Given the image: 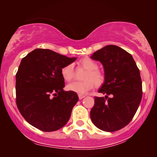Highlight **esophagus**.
I'll return each mask as SVG.
<instances>
[{"label": "esophagus", "mask_w": 157, "mask_h": 157, "mask_svg": "<svg viewBox=\"0 0 157 157\" xmlns=\"http://www.w3.org/2000/svg\"><path fill=\"white\" fill-rule=\"evenodd\" d=\"M85 97V95H83V94H78V98L79 99H82L83 98Z\"/></svg>", "instance_id": "34e87169"}]
</instances>
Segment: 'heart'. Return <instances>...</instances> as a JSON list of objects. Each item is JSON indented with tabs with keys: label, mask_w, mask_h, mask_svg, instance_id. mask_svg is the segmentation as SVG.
<instances>
[{
	"label": "heart",
	"mask_w": 157,
	"mask_h": 157,
	"mask_svg": "<svg viewBox=\"0 0 157 157\" xmlns=\"http://www.w3.org/2000/svg\"><path fill=\"white\" fill-rule=\"evenodd\" d=\"M79 64L87 70L83 76V81H75L67 86L70 91L79 94H84L91 90L95 84L96 87L101 86L104 82V75L98 69V64L89 57L83 58L79 61ZM61 75L66 81H72L74 78V71L72 64H67L61 68Z\"/></svg>",
	"instance_id": "b5f03b06"
}]
</instances>
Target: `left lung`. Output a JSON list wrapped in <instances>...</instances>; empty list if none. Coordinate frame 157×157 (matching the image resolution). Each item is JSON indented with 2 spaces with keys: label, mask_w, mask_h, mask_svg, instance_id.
<instances>
[{
  "label": "left lung",
  "mask_w": 157,
  "mask_h": 157,
  "mask_svg": "<svg viewBox=\"0 0 157 157\" xmlns=\"http://www.w3.org/2000/svg\"><path fill=\"white\" fill-rule=\"evenodd\" d=\"M91 59L104 66L105 81L98 92L106 96L94 97L91 119L101 130L116 132L129 124L138 109L143 93L140 72L132 55L114 45L96 51Z\"/></svg>",
  "instance_id": "8db88e82"
}]
</instances>
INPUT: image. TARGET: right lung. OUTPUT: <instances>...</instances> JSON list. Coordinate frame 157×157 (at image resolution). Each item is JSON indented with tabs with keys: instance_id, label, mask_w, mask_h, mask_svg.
<instances>
[{
	"instance_id": "right-lung-1",
	"label": "right lung",
	"mask_w": 157,
	"mask_h": 157,
	"mask_svg": "<svg viewBox=\"0 0 157 157\" xmlns=\"http://www.w3.org/2000/svg\"><path fill=\"white\" fill-rule=\"evenodd\" d=\"M76 59L44 48L23 58L16 75V101L28 123L48 132L67 123L78 96L76 92L63 91L61 71Z\"/></svg>"
}]
</instances>
